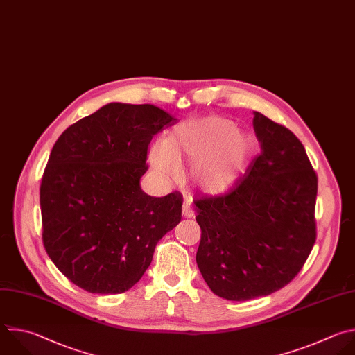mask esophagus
Here are the masks:
<instances>
[{"label":"esophagus","mask_w":355,"mask_h":355,"mask_svg":"<svg viewBox=\"0 0 355 355\" xmlns=\"http://www.w3.org/2000/svg\"><path fill=\"white\" fill-rule=\"evenodd\" d=\"M193 209H192V206H191V203H189V200H187V202H184V205H182V216L184 217H193Z\"/></svg>","instance_id":"34e87169"}]
</instances>
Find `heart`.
<instances>
[{"instance_id":"obj_1","label":"heart","mask_w":355,"mask_h":355,"mask_svg":"<svg viewBox=\"0 0 355 355\" xmlns=\"http://www.w3.org/2000/svg\"><path fill=\"white\" fill-rule=\"evenodd\" d=\"M251 142L224 118H205L178 125L171 137L152 149L150 159L163 174H175L177 159L192 164V180L209 193L228 191L240 177Z\"/></svg>"}]
</instances>
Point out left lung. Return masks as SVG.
Masks as SVG:
<instances>
[{
    "mask_svg": "<svg viewBox=\"0 0 355 355\" xmlns=\"http://www.w3.org/2000/svg\"><path fill=\"white\" fill-rule=\"evenodd\" d=\"M254 130L262 152L245 174L228 192L195 200L198 268L210 290L230 301L287 286L316 241L318 175L304 145L261 112Z\"/></svg>",
    "mask_w": 355,
    "mask_h": 355,
    "instance_id": "obj_1",
    "label": "left lung"
}]
</instances>
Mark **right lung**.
Returning a JSON list of instances; mask_svg holds the SVG:
<instances>
[{
  "label": "right lung",
  "mask_w": 355,
  "mask_h": 355,
  "mask_svg": "<svg viewBox=\"0 0 355 355\" xmlns=\"http://www.w3.org/2000/svg\"><path fill=\"white\" fill-rule=\"evenodd\" d=\"M175 123L150 104L110 103L54 144L40 185L43 244L82 290L128 291L181 221V192L157 198L139 185L152 138Z\"/></svg>",
  "instance_id": "1"
}]
</instances>
